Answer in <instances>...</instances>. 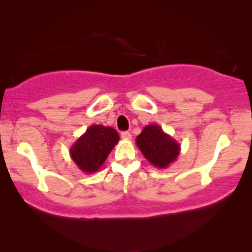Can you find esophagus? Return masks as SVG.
<instances>
[{"instance_id":"34e87169","label":"esophagus","mask_w":252,"mask_h":252,"mask_svg":"<svg viewBox=\"0 0 252 252\" xmlns=\"http://www.w3.org/2000/svg\"><path fill=\"white\" fill-rule=\"evenodd\" d=\"M120 135H122V139H124V140H130V139H132V134H130L129 132H123L122 134H120Z\"/></svg>"}]
</instances>
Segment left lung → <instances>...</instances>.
Returning <instances> with one entry per match:
<instances>
[{"label": "left lung", "mask_w": 252, "mask_h": 252, "mask_svg": "<svg viewBox=\"0 0 252 252\" xmlns=\"http://www.w3.org/2000/svg\"><path fill=\"white\" fill-rule=\"evenodd\" d=\"M135 142L144 158L157 168L170 166L177 160L181 150L180 144L155 124L144 127Z\"/></svg>", "instance_id": "8db88e82"}]
</instances>
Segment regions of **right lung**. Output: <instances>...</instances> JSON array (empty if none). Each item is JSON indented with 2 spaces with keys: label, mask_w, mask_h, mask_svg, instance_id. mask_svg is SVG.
Masks as SVG:
<instances>
[{
  "label": "right lung",
  "mask_w": 252,
  "mask_h": 252,
  "mask_svg": "<svg viewBox=\"0 0 252 252\" xmlns=\"http://www.w3.org/2000/svg\"><path fill=\"white\" fill-rule=\"evenodd\" d=\"M119 141L115 128L103 125H92L72 144L70 156L84 173L97 172Z\"/></svg>",
  "instance_id": "right-lung-1"
}]
</instances>
